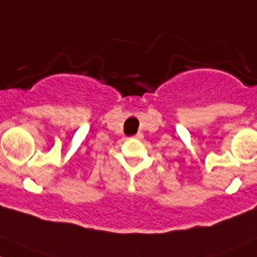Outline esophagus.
<instances>
[{"mask_svg": "<svg viewBox=\"0 0 257 257\" xmlns=\"http://www.w3.org/2000/svg\"><path fill=\"white\" fill-rule=\"evenodd\" d=\"M134 138H135V139H138V140H142L143 139V134L142 133H138L137 135H134Z\"/></svg>", "mask_w": 257, "mask_h": 257, "instance_id": "34e87169", "label": "esophagus"}]
</instances>
